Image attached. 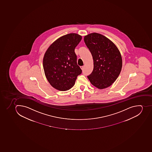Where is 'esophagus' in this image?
Here are the masks:
<instances>
[{
  "instance_id": "esophagus-1",
  "label": "esophagus",
  "mask_w": 152,
  "mask_h": 152,
  "mask_svg": "<svg viewBox=\"0 0 152 152\" xmlns=\"http://www.w3.org/2000/svg\"><path fill=\"white\" fill-rule=\"evenodd\" d=\"M80 69H82V70H83V69H84V66H80Z\"/></svg>"
}]
</instances>
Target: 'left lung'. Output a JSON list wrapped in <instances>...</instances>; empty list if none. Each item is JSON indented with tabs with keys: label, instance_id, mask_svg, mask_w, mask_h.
<instances>
[{
	"label": "left lung",
	"instance_id": "8db88e82",
	"mask_svg": "<svg viewBox=\"0 0 152 152\" xmlns=\"http://www.w3.org/2000/svg\"><path fill=\"white\" fill-rule=\"evenodd\" d=\"M84 41L94 60V69L87 76L88 79L98 89L110 86L121 70L122 60L119 50L110 40L98 33L86 35Z\"/></svg>",
	"mask_w": 152,
	"mask_h": 152
}]
</instances>
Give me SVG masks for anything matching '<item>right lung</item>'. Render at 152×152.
Returning a JSON list of instances; mask_svg holds the SVG:
<instances>
[{
	"instance_id": "right-lung-1",
	"label": "right lung",
	"mask_w": 152,
	"mask_h": 152,
	"mask_svg": "<svg viewBox=\"0 0 152 152\" xmlns=\"http://www.w3.org/2000/svg\"><path fill=\"white\" fill-rule=\"evenodd\" d=\"M81 35L72 33L63 35L48 48L43 58V68L52 86L59 91L68 90L74 86L82 72L77 65L74 50L82 40Z\"/></svg>"
}]
</instances>
